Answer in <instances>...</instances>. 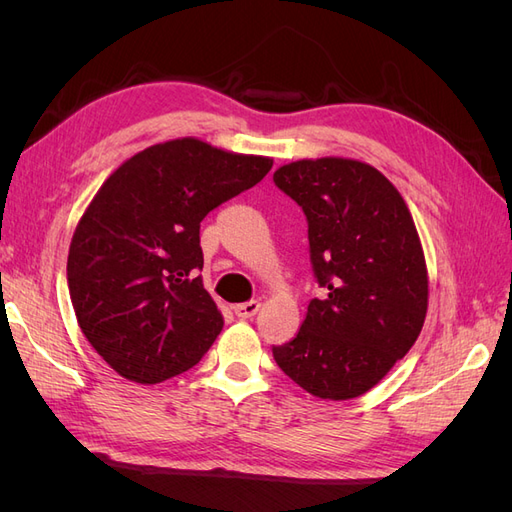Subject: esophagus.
Here are the masks:
<instances>
[{"instance_id":"1","label":"esophagus","mask_w":512,"mask_h":512,"mask_svg":"<svg viewBox=\"0 0 512 512\" xmlns=\"http://www.w3.org/2000/svg\"><path fill=\"white\" fill-rule=\"evenodd\" d=\"M258 307H260V303H258V301H247V303H239V305L232 307V312H235V316H237V318L245 320V318H252V316H256Z\"/></svg>"}]
</instances>
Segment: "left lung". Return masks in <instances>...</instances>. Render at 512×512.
Masks as SVG:
<instances>
[{"label": "left lung", "instance_id": "left-lung-1", "mask_svg": "<svg viewBox=\"0 0 512 512\" xmlns=\"http://www.w3.org/2000/svg\"><path fill=\"white\" fill-rule=\"evenodd\" d=\"M273 181L307 218L322 297L273 359L320 399H352L404 359L427 314V267L404 198L380 170L344 158L299 160Z\"/></svg>", "mask_w": 512, "mask_h": 512}]
</instances>
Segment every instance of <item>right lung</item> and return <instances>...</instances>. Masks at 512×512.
Listing matches in <instances>:
<instances>
[{
  "mask_svg": "<svg viewBox=\"0 0 512 512\" xmlns=\"http://www.w3.org/2000/svg\"><path fill=\"white\" fill-rule=\"evenodd\" d=\"M271 166L177 138L136 153L104 181L74 230L68 288L87 342L119 376L158 384L211 348L224 320L198 275L200 222Z\"/></svg>",
  "mask_w": 512,
  "mask_h": 512,
  "instance_id": "1",
  "label": "right lung"
}]
</instances>
